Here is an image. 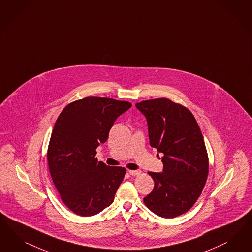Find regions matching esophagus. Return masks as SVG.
Here are the masks:
<instances>
[{"label": "esophagus", "mask_w": 252, "mask_h": 252, "mask_svg": "<svg viewBox=\"0 0 252 252\" xmlns=\"http://www.w3.org/2000/svg\"><path fill=\"white\" fill-rule=\"evenodd\" d=\"M129 173H130V175L135 176V175H139L141 173V171H131V170H129Z\"/></svg>", "instance_id": "esophagus-1"}]
</instances>
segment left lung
<instances>
[{
    "label": "left lung",
    "mask_w": 252,
    "mask_h": 252,
    "mask_svg": "<svg viewBox=\"0 0 252 252\" xmlns=\"http://www.w3.org/2000/svg\"><path fill=\"white\" fill-rule=\"evenodd\" d=\"M136 107L146 116L150 146L163 153L164 164L161 173L148 171L155 187L144 203L160 217H177L194 206L207 182L202 132L191 111L168 98L142 101Z\"/></svg>",
    "instance_id": "obj_1"
}]
</instances>
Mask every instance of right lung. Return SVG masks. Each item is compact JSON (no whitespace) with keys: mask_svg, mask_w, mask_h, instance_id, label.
Here are the masks:
<instances>
[{"mask_svg":"<svg viewBox=\"0 0 252 252\" xmlns=\"http://www.w3.org/2000/svg\"><path fill=\"white\" fill-rule=\"evenodd\" d=\"M130 106L88 96L68 104L57 118L47 150L49 171L61 200L80 216L95 215L113 202L126 170L98 161L96 148Z\"/></svg>","mask_w":252,"mask_h":252,"instance_id":"1","label":"right lung"}]
</instances>
